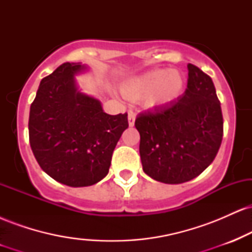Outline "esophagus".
Segmentation results:
<instances>
[{
  "instance_id": "esophagus-1",
  "label": "esophagus",
  "mask_w": 252,
  "mask_h": 252,
  "mask_svg": "<svg viewBox=\"0 0 252 252\" xmlns=\"http://www.w3.org/2000/svg\"><path fill=\"white\" fill-rule=\"evenodd\" d=\"M128 123L129 126H134L135 124V114L132 111L128 112Z\"/></svg>"
}]
</instances>
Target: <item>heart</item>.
Instances as JSON below:
<instances>
[{
	"label": "heart",
	"mask_w": 252,
	"mask_h": 252,
	"mask_svg": "<svg viewBox=\"0 0 252 252\" xmlns=\"http://www.w3.org/2000/svg\"><path fill=\"white\" fill-rule=\"evenodd\" d=\"M184 78L178 71L158 68L126 80L121 91L129 98L146 96V105L156 108L175 102L184 91Z\"/></svg>",
	"instance_id": "1"
}]
</instances>
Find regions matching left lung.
<instances>
[{
  "mask_svg": "<svg viewBox=\"0 0 252 252\" xmlns=\"http://www.w3.org/2000/svg\"><path fill=\"white\" fill-rule=\"evenodd\" d=\"M187 68L185 94L135 121L143 172L163 184H182L201 174L222 140L220 102L212 79L192 63Z\"/></svg>",
  "mask_w": 252,
  "mask_h": 252,
  "instance_id": "8db88e82",
  "label": "left lung"
}]
</instances>
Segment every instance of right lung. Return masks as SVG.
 Returning a JSON list of instances; mask_svg holds the SVG:
<instances>
[{
  "label": "right lung",
  "mask_w": 252,
  "mask_h": 252,
  "mask_svg": "<svg viewBox=\"0 0 252 252\" xmlns=\"http://www.w3.org/2000/svg\"><path fill=\"white\" fill-rule=\"evenodd\" d=\"M82 63H65L45 77L31 105L30 143L37 163L52 179L85 187L105 178L128 115H108L97 98L80 92Z\"/></svg>",
  "instance_id": "add662e5"
}]
</instances>
